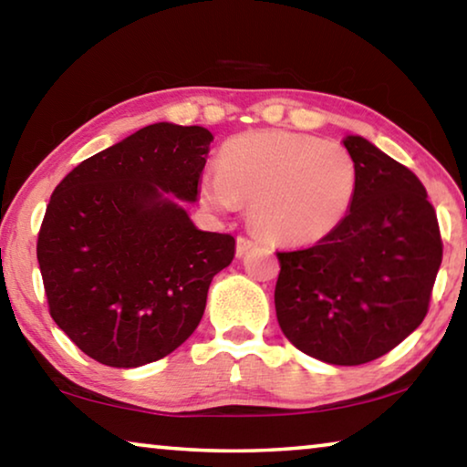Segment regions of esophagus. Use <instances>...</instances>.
<instances>
[{
  "label": "esophagus",
  "mask_w": 467,
  "mask_h": 467,
  "mask_svg": "<svg viewBox=\"0 0 467 467\" xmlns=\"http://www.w3.org/2000/svg\"><path fill=\"white\" fill-rule=\"evenodd\" d=\"M254 247L255 243L252 239H247V236H236V257H243Z\"/></svg>",
  "instance_id": "esophagus-1"
}]
</instances>
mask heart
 I'll list each match as a JSON object with an SVG mask.
<instances>
[{"instance_id":"obj_1","label":"heart","mask_w":467,"mask_h":467,"mask_svg":"<svg viewBox=\"0 0 467 467\" xmlns=\"http://www.w3.org/2000/svg\"><path fill=\"white\" fill-rule=\"evenodd\" d=\"M358 189V167L344 146L285 130H262L222 144L218 170L197 192L212 212L249 201L257 233L281 245H315L344 224Z\"/></svg>"}]
</instances>
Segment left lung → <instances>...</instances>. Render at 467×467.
I'll list each match as a JSON object with an SVG mask.
<instances>
[{
  "label": "left lung",
  "mask_w": 467,
  "mask_h": 467,
  "mask_svg": "<svg viewBox=\"0 0 467 467\" xmlns=\"http://www.w3.org/2000/svg\"><path fill=\"white\" fill-rule=\"evenodd\" d=\"M358 189L342 226L315 247L281 252L275 308L285 337L329 365L384 357L421 325L442 262L428 192L363 136H346Z\"/></svg>",
  "instance_id": "1"
}]
</instances>
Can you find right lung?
<instances>
[{
	"instance_id": "1",
	"label": "right lung",
	"mask_w": 467,
	"mask_h": 467,
	"mask_svg": "<svg viewBox=\"0 0 467 467\" xmlns=\"http://www.w3.org/2000/svg\"><path fill=\"white\" fill-rule=\"evenodd\" d=\"M213 140L201 125L152 123L81 161L56 186L37 239L54 323L89 358L142 367L182 346L231 234L199 231L186 203Z\"/></svg>"
}]
</instances>
